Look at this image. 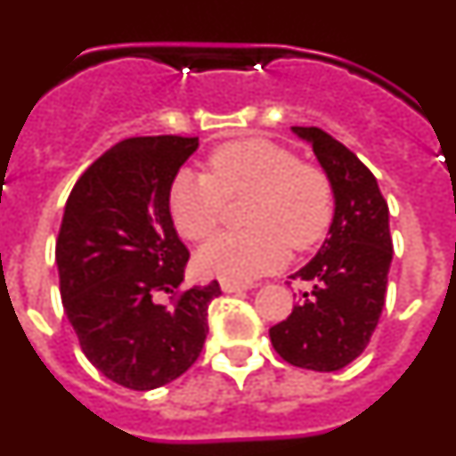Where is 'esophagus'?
Listing matches in <instances>:
<instances>
[{"label":"esophagus","instance_id":"obj_1","mask_svg":"<svg viewBox=\"0 0 456 456\" xmlns=\"http://www.w3.org/2000/svg\"><path fill=\"white\" fill-rule=\"evenodd\" d=\"M251 288H257V285H251V283H235V281H221V289H224L225 294L244 292V289H251Z\"/></svg>","mask_w":456,"mask_h":456}]
</instances>
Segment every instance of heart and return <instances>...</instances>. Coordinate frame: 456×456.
I'll list each match as a JSON object with an SVG mask.
<instances>
[{"instance_id":"1","label":"heart","mask_w":456,"mask_h":456,"mask_svg":"<svg viewBox=\"0 0 456 456\" xmlns=\"http://www.w3.org/2000/svg\"><path fill=\"white\" fill-rule=\"evenodd\" d=\"M247 196H253L247 208L251 231L224 232L196 256L208 276L237 283L276 272L289 247L305 251L324 240L336 212L329 175L260 136L216 148L209 175L178 173L168 189V212L180 235L203 241L219 228L225 199Z\"/></svg>"}]
</instances>
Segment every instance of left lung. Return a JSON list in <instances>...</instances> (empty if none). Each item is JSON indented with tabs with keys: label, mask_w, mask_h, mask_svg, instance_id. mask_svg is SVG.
I'll return each instance as SVG.
<instances>
[{
	"label": "left lung",
	"mask_w": 456,
	"mask_h": 456,
	"mask_svg": "<svg viewBox=\"0 0 456 456\" xmlns=\"http://www.w3.org/2000/svg\"><path fill=\"white\" fill-rule=\"evenodd\" d=\"M292 132L313 148L331 180L336 212L317 256L289 276L308 288L269 338L288 363L336 372L363 354L381 317L393 263L388 205L370 168L340 141L320 127Z\"/></svg>",
	"instance_id": "left-lung-1"
}]
</instances>
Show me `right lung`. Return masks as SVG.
<instances>
[{
  "mask_svg": "<svg viewBox=\"0 0 456 456\" xmlns=\"http://www.w3.org/2000/svg\"><path fill=\"white\" fill-rule=\"evenodd\" d=\"M199 148L187 136H136L93 162L68 196L56 240L63 310L82 352L114 384L152 390L187 372L208 338L212 281L162 304L184 281L189 251L168 189Z\"/></svg>",
  "mask_w": 456,
  "mask_h": 456,
  "instance_id": "right-lung-1",
  "label": "right lung"
}]
</instances>
